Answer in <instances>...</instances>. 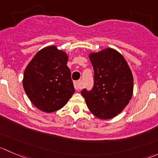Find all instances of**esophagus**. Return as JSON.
<instances>
[{"label": "esophagus", "mask_w": 158, "mask_h": 158, "mask_svg": "<svg viewBox=\"0 0 158 158\" xmlns=\"http://www.w3.org/2000/svg\"><path fill=\"white\" fill-rule=\"evenodd\" d=\"M73 85H74V88L77 91H79V90L81 89L82 88V84L80 81H75L74 84H73Z\"/></svg>", "instance_id": "34e87169"}]
</instances>
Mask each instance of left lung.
I'll return each instance as SVG.
<instances>
[{"instance_id":"obj_1","label":"left lung","mask_w":158,"mask_h":158,"mask_svg":"<svg viewBox=\"0 0 158 158\" xmlns=\"http://www.w3.org/2000/svg\"><path fill=\"white\" fill-rule=\"evenodd\" d=\"M94 87L81 94L93 115L102 119L116 116L129 104L133 91V77L125 58L118 51L107 48L91 52Z\"/></svg>"}]
</instances>
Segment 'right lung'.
Returning a JSON list of instances; mask_svg holds the SVG:
<instances>
[{"label":"right lung","instance_id":"right-lung-1","mask_svg":"<svg viewBox=\"0 0 158 158\" xmlns=\"http://www.w3.org/2000/svg\"><path fill=\"white\" fill-rule=\"evenodd\" d=\"M67 61L68 56L65 52L50 46L39 51L25 68L24 90L40 110H59L74 93Z\"/></svg>","mask_w":158,"mask_h":158}]
</instances>
